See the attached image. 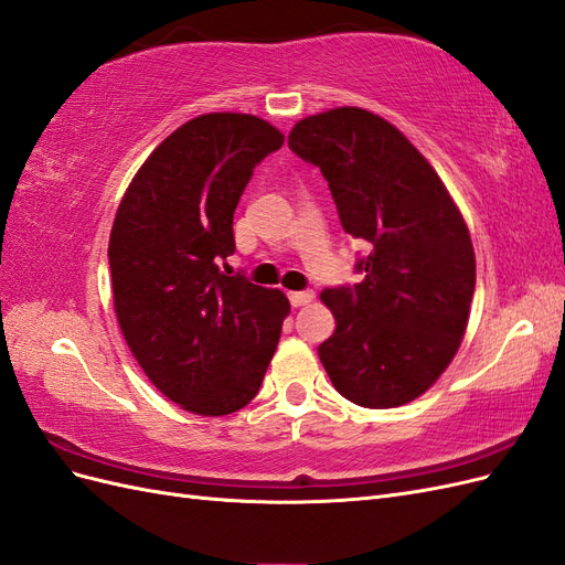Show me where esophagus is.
Here are the masks:
<instances>
[{
    "instance_id": "esophagus-1",
    "label": "esophagus",
    "mask_w": 565,
    "mask_h": 565,
    "mask_svg": "<svg viewBox=\"0 0 565 565\" xmlns=\"http://www.w3.org/2000/svg\"><path fill=\"white\" fill-rule=\"evenodd\" d=\"M313 301V292L311 289H306V292H289V303L295 306V309H299V306H306Z\"/></svg>"
}]
</instances>
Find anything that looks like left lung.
Listing matches in <instances>:
<instances>
[{
  "label": "left lung",
  "mask_w": 565,
  "mask_h": 565,
  "mask_svg": "<svg viewBox=\"0 0 565 565\" xmlns=\"http://www.w3.org/2000/svg\"><path fill=\"white\" fill-rule=\"evenodd\" d=\"M287 146L328 179L341 226L370 243L353 287L322 289L337 330L318 347L347 401L384 409L429 391L467 332L476 254L446 183L407 136L365 108L303 117Z\"/></svg>",
  "instance_id": "obj_1"
}]
</instances>
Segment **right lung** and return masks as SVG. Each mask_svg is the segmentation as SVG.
<instances>
[{
	"label": "right lung",
	"mask_w": 565,
	"mask_h": 565,
	"mask_svg": "<svg viewBox=\"0 0 565 565\" xmlns=\"http://www.w3.org/2000/svg\"><path fill=\"white\" fill-rule=\"evenodd\" d=\"M282 141L247 113L188 119L139 167L113 221L119 330L146 377L193 415H231L256 396L289 316L280 289L221 270L237 200Z\"/></svg>",
	"instance_id": "obj_1"
}]
</instances>
